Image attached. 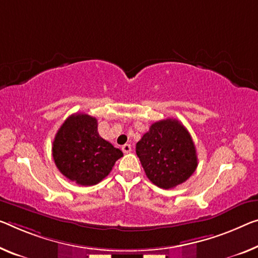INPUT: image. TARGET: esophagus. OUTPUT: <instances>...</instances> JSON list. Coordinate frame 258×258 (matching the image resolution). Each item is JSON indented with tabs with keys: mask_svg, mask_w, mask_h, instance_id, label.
<instances>
[{
	"mask_svg": "<svg viewBox=\"0 0 258 258\" xmlns=\"http://www.w3.org/2000/svg\"><path fill=\"white\" fill-rule=\"evenodd\" d=\"M122 151H123V153H129V152H132V145H130V144H124V145H122Z\"/></svg>",
	"mask_w": 258,
	"mask_h": 258,
	"instance_id": "1",
	"label": "esophagus"
}]
</instances>
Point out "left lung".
I'll return each instance as SVG.
<instances>
[{
    "instance_id": "obj_1",
    "label": "left lung",
    "mask_w": 258,
    "mask_h": 258,
    "mask_svg": "<svg viewBox=\"0 0 258 258\" xmlns=\"http://www.w3.org/2000/svg\"><path fill=\"white\" fill-rule=\"evenodd\" d=\"M136 153L149 180L162 189L183 183L197 168L192 138L175 118L151 124L136 144Z\"/></svg>"
}]
</instances>
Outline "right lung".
Segmentation results:
<instances>
[{
	"instance_id": "add662e5",
	"label": "right lung",
	"mask_w": 258,
	"mask_h": 258,
	"mask_svg": "<svg viewBox=\"0 0 258 258\" xmlns=\"http://www.w3.org/2000/svg\"><path fill=\"white\" fill-rule=\"evenodd\" d=\"M51 152L58 170L79 185L99 183L123 156L121 150L99 136L97 118L84 113L73 114L63 122Z\"/></svg>"
}]
</instances>
